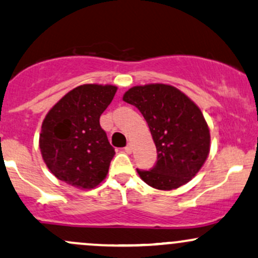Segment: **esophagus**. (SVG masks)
Returning <instances> with one entry per match:
<instances>
[{
  "instance_id": "obj_1",
  "label": "esophagus",
  "mask_w": 258,
  "mask_h": 258,
  "mask_svg": "<svg viewBox=\"0 0 258 258\" xmlns=\"http://www.w3.org/2000/svg\"><path fill=\"white\" fill-rule=\"evenodd\" d=\"M132 151H134V147H132L131 143H128L126 147H124V152H126L127 154H131Z\"/></svg>"
}]
</instances>
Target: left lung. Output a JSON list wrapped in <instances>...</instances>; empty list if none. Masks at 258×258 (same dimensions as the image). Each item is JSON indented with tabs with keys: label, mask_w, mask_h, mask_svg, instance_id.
I'll return each mask as SVG.
<instances>
[{
	"label": "left lung",
	"mask_w": 258,
	"mask_h": 258,
	"mask_svg": "<svg viewBox=\"0 0 258 258\" xmlns=\"http://www.w3.org/2000/svg\"><path fill=\"white\" fill-rule=\"evenodd\" d=\"M122 99L140 110L157 147V164L152 170H137L141 179L164 191L194 179L211 151L209 127L200 107L177 88L163 83L132 87Z\"/></svg>",
	"instance_id": "obj_1"
}]
</instances>
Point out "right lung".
<instances>
[{
    "mask_svg": "<svg viewBox=\"0 0 258 258\" xmlns=\"http://www.w3.org/2000/svg\"><path fill=\"white\" fill-rule=\"evenodd\" d=\"M116 90L112 84L78 86L45 116L39 147L44 163L58 180L92 189L106 177L115 151L99 118Z\"/></svg>",
    "mask_w": 258,
    "mask_h": 258,
    "instance_id": "obj_1",
    "label": "right lung"
}]
</instances>
